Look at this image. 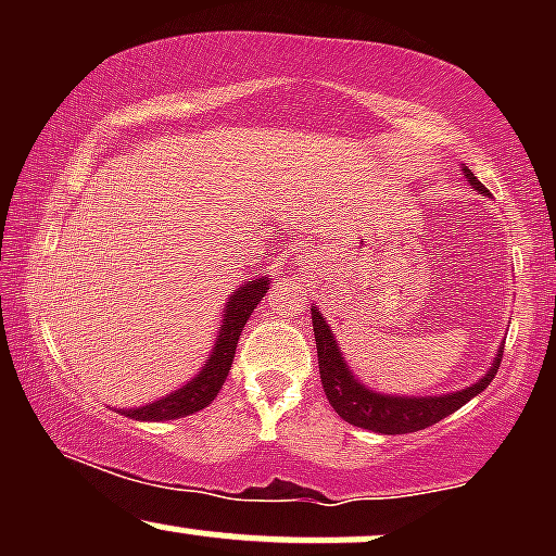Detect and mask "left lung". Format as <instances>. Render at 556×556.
I'll return each instance as SVG.
<instances>
[{
  "label": "left lung",
  "mask_w": 556,
  "mask_h": 556,
  "mask_svg": "<svg viewBox=\"0 0 556 556\" xmlns=\"http://www.w3.org/2000/svg\"><path fill=\"white\" fill-rule=\"evenodd\" d=\"M465 177H468V182L473 185L478 193L489 195V190L478 182L473 172L465 169ZM311 318H314L318 374H321V387L329 405L348 424L376 433H410L429 429V426L439 424V420L452 416L455 410H460L465 402H470L476 394H481L491 384L504 353L500 348L489 371L476 384L465 387L460 392L439 394V397H397V394L374 392V389H368L363 381L355 379L353 371L348 368V361L342 358V350L337 344L334 334H331L329 324L318 314L316 305L311 308Z\"/></svg>",
  "instance_id": "8db88e82"
}]
</instances>
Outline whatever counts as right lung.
<instances>
[{
	"label": "right lung",
	"instance_id": "1",
	"mask_svg": "<svg viewBox=\"0 0 556 556\" xmlns=\"http://www.w3.org/2000/svg\"><path fill=\"white\" fill-rule=\"evenodd\" d=\"M269 290V277H256L251 282L240 285L238 290L229 295V303L222 316L219 331H216V342L208 361L203 363V368L198 371L188 384L167 394V397L149 402L143 407H127L123 410L127 418L136 420H175L193 416V413L203 410L206 405H212V400L219 394L222 384H225L229 368H232L235 348H238L240 331L251 318L253 308L261 303V298Z\"/></svg>",
	"mask_w": 556,
	"mask_h": 556
}]
</instances>
